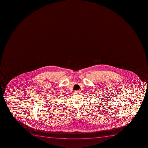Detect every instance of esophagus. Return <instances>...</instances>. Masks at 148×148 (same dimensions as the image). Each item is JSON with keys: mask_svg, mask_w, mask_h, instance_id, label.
Masks as SVG:
<instances>
[{"mask_svg": "<svg viewBox=\"0 0 148 148\" xmlns=\"http://www.w3.org/2000/svg\"><path fill=\"white\" fill-rule=\"evenodd\" d=\"M75 94H78L79 93V91L78 90H76L75 91Z\"/></svg>", "mask_w": 148, "mask_h": 148, "instance_id": "34e87169", "label": "esophagus"}]
</instances>
